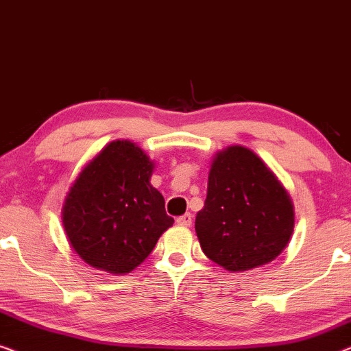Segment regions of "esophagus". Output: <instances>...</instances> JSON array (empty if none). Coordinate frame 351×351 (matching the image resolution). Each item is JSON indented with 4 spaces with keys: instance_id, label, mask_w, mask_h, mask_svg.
Listing matches in <instances>:
<instances>
[{
    "instance_id": "34e87169",
    "label": "esophagus",
    "mask_w": 351,
    "mask_h": 351,
    "mask_svg": "<svg viewBox=\"0 0 351 351\" xmlns=\"http://www.w3.org/2000/svg\"><path fill=\"white\" fill-rule=\"evenodd\" d=\"M176 224L182 226V227H189L192 224V215L186 213V215L180 216V218H176Z\"/></svg>"
}]
</instances>
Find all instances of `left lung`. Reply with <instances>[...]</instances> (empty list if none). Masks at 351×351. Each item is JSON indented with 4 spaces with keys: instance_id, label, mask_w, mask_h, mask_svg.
Instances as JSON below:
<instances>
[{
    "instance_id": "1",
    "label": "left lung",
    "mask_w": 351,
    "mask_h": 351,
    "mask_svg": "<svg viewBox=\"0 0 351 351\" xmlns=\"http://www.w3.org/2000/svg\"><path fill=\"white\" fill-rule=\"evenodd\" d=\"M294 218L288 191L256 152L240 145L216 152L195 218L206 258L229 272L272 263L293 237Z\"/></svg>"
}]
</instances>
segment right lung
<instances>
[{
	"instance_id": "obj_1",
	"label": "right lung",
	"mask_w": 351,
	"mask_h": 351,
	"mask_svg": "<svg viewBox=\"0 0 351 351\" xmlns=\"http://www.w3.org/2000/svg\"><path fill=\"white\" fill-rule=\"evenodd\" d=\"M156 164L130 140L108 143L66 192L62 223L84 263L114 275L130 274L173 226L151 184Z\"/></svg>"
}]
</instances>
